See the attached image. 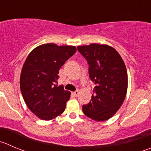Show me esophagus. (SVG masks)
Wrapping results in <instances>:
<instances>
[{
	"instance_id": "obj_1",
	"label": "esophagus",
	"mask_w": 151,
	"mask_h": 151,
	"mask_svg": "<svg viewBox=\"0 0 151 151\" xmlns=\"http://www.w3.org/2000/svg\"><path fill=\"white\" fill-rule=\"evenodd\" d=\"M72 94L74 95V96H77V95L79 94V91H78V90H77V91H74V92H72Z\"/></svg>"
}]
</instances>
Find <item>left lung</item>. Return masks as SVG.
Segmentation results:
<instances>
[{
	"label": "left lung",
	"instance_id": "left-lung-1",
	"mask_svg": "<svg viewBox=\"0 0 151 151\" xmlns=\"http://www.w3.org/2000/svg\"><path fill=\"white\" fill-rule=\"evenodd\" d=\"M89 65V77L96 84L91 99L83 111L95 121L112 117L123 103L128 90V73L117 51L106 44L77 46Z\"/></svg>",
	"mask_w": 151,
	"mask_h": 151
}]
</instances>
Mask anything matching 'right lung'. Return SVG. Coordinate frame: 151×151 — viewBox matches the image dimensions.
Wrapping results in <instances>:
<instances>
[{
  "label": "right lung",
  "mask_w": 151,
  "mask_h": 151,
  "mask_svg": "<svg viewBox=\"0 0 151 151\" xmlns=\"http://www.w3.org/2000/svg\"><path fill=\"white\" fill-rule=\"evenodd\" d=\"M77 51L74 46L46 43L35 48L25 60L20 86L23 99L33 114L51 120L65 111L71 92L58 86L59 70Z\"/></svg>",
  "instance_id": "add662e5"
}]
</instances>
